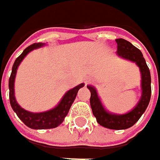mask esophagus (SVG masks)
Returning a JSON list of instances; mask_svg holds the SVG:
<instances>
[{
	"label": "esophagus",
	"instance_id": "34e87169",
	"mask_svg": "<svg viewBox=\"0 0 160 160\" xmlns=\"http://www.w3.org/2000/svg\"><path fill=\"white\" fill-rule=\"evenodd\" d=\"M86 82H87V81H86Z\"/></svg>",
	"mask_w": 160,
	"mask_h": 160
}]
</instances>
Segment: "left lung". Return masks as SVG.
Returning a JSON list of instances; mask_svg holds the SVG:
<instances>
[{
    "label": "left lung",
    "instance_id": "1",
    "mask_svg": "<svg viewBox=\"0 0 160 160\" xmlns=\"http://www.w3.org/2000/svg\"><path fill=\"white\" fill-rule=\"evenodd\" d=\"M118 44V55L122 58L129 59L132 62H135L140 68L142 74V94L141 100L132 110L126 114L118 115L109 113L107 111L97 94L95 88L92 85H87V88L91 91L90 104L92 110V114L97 119V122L101 126L114 130H122L132 126L142 115L144 113L146 108L149 105L151 95V73L148 66L146 64L142 53L138 48L133 46L128 41L118 38L116 39Z\"/></svg>",
    "mask_w": 160,
    "mask_h": 160
}]
</instances>
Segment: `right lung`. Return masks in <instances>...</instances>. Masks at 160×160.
Listing matches in <instances>:
<instances>
[{
	"instance_id": "add662e5",
	"label": "right lung",
	"mask_w": 160,
	"mask_h": 160,
	"mask_svg": "<svg viewBox=\"0 0 160 160\" xmlns=\"http://www.w3.org/2000/svg\"><path fill=\"white\" fill-rule=\"evenodd\" d=\"M41 46H42V43L41 42L33 43L28 48H26L24 52L16 58L9 80V102H10L12 109L15 111L17 116L19 118V119L22 120V122L26 126L32 129H50V128L57 127L63 122L66 116L69 111L72 103L74 102L77 97L78 90L82 88L84 85V83H80L79 85L74 87L73 89L69 90L63 96L62 100L58 103V106H56L51 110H48L45 112H41V113H32V112L23 109L18 104V102H16L15 96H14V81H15L17 69H18V65L20 64L23 58L27 56L28 52Z\"/></svg>"
}]
</instances>
